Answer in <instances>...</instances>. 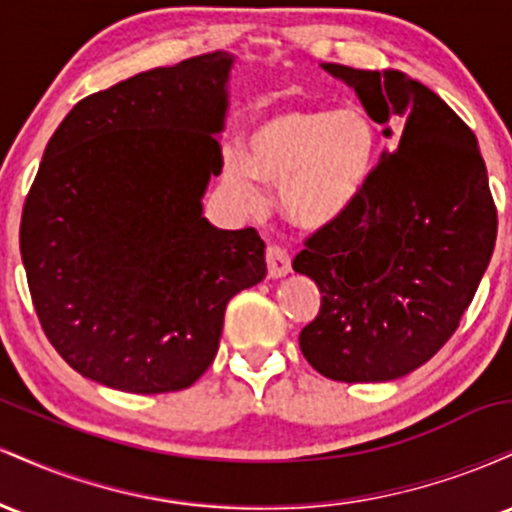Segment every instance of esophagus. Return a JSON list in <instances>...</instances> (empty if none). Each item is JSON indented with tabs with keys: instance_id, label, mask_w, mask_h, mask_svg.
<instances>
[{
	"instance_id": "esophagus-1",
	"label": "esophagus",
	"mask_w": 512,
	"mask_h": 512,
	"mask_svg": "<svg viewBox=\"0 0 512 512\" xmlns=\"http://www.w3.org/2000/svg\"><path fill=\"white\" fill-rule=\"evenodd\" d=\"M291 272V257L289 252L279 245H269L267 248V274L269 279H281Z\"/></svg>"
}]
</instances>
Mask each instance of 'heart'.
<instances>
[{"label": "heart", "instance_id": "1", "mask_svg": "<svg viewBox=\"0 0 512 512\" xmlns=\"http://www.w3.org/2000/svg\"><path fill=\"white\" fill-rule=\"evenodd\" d=\"M380 132L361 105H291L264 115L248 149L223 156V173L248 209L262 207V182L301 228H325L356 207L378 168Z\"/></svg>", "mask_w": 512, "mask_h": 512}]
</instances>
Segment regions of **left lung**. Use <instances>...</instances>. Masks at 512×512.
<instances>
[{"instance_id": "obj_1", "label": "left lung", "mask_w": 512, "mask_h": 512, "mask_svg": "<svg viewBox=\"0 0 512 512\" xmlns=\"http://www.w3.org/2000/svg\"><path fill=\"white\" fill-rule=\"evenodd\" d=\"M354 88L395 151L342 219L293 260L322 293L301 351L325 378L387 383L452 337L496 245V207L474 132L411 76L322 64Z\"/></svg>"}]
</instances>
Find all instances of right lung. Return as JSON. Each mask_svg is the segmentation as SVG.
Masks as SVG:
<instances>
[{"label": "right lung", "mask_w": 512, "mask_h": 512, "mask_svg": "<svg viewBox=\"0 0 512 512\" xmlns=\"http://www.w3.org/2000/svg\"><path fill=\"white\" fill-rule=\"evenodd\" d=\"M233 62L209 52L93 93L45 146L21 257L50 344L88 380L185 390L219 351L228 301L267 274L255 228L223 231L202 207Z\"/></svg>", "instance_id": "add662e5"}]
</instances>
